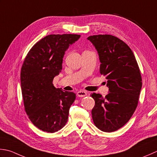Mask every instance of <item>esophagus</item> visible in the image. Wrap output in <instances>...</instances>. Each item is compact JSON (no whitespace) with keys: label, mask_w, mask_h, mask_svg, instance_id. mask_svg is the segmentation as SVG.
Instances as JSON below:
<instances>
[{"label":"esophagus","mask_w":157,"mask_h":157,"mask_svg":"<svg viewBox=\"0 0 157 157\" xmlns=\"http://www.w3.org/2000/svg\"><path fill=\"white\" fill-rule=\"evenodd\" d=\"M77 95H78V97H83L86 96L87 93L84 90H79V92H78Z\"/></svg>","instance_id":"obj_1"}]
</instances>
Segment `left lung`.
<instances>
[{"instance_id":"obj_1","label":"left lung","mask_w":157,"mask_h":157,"mask_svg":"<svg viewBox=\"0 0 157 157\" xmlns=\"http://www.w3.org/2000/svg\"><path fill=\"white\" fill-rule=\"evenodd\" d=\"M87 39L98 52L100 73L105 76L109 88L105 97L90 95L95 101L93 122L102 131H115L129 121L137 106L142 86L140 71L131 48L116 36L98 35Z\"/></svg>"}]
</instances>
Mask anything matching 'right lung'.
Returning a JSON list of instances; mask_svg holds the SVG:
<instances>
[{"mask_svg": "<svg viewBox=\"0 0 157 157\" xmlns=\"http://www.w3.org/2000/svg\"><path fill=\"white\" fill-rule=\"evenodd\" d=\"M80 37L63 34L45 36L33 46L21 69V93L25 111L33 124L43 131L54 133L68 120L76 95L53 84L62 70L64 52Z\"/></svg>", "mask_w": 157, "mask_h": 157, "instance_id": "obj_1", "label": "right lung"}]
</instances>
